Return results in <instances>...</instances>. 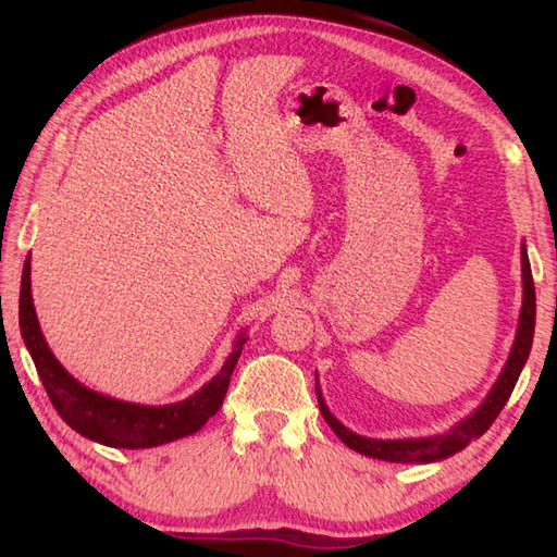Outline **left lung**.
<instances>
[{
	"instance_id": "1",
	"label": "left lung",
	"mask_w": 557,
	"mask_h": 557,
	"mask_svg": "<svg viewBox=\"0 0 557 557\" xmlns=\"http://www.w3.org/2000/svg\"><path fill=\"white\" fill-rule=\"evenodd\" d=\"M522 277H524V301H522V315H519V327H517V337H515V347L510 351V359H507L505 369L498 377V383L493 385L491 395L486 401L471 413L469 419L455 425L447 435H435V437H423V441H373V437H363L351 433L345 429L333 413L327 411L323 395L318 393V407H321L323 419L327 421L330 429L337 433V437L347 447L357 449V453L366 457H375V459H385V461H437L445 459L449 455L459 453L461 447H467L471 441H476L483 433H486L493 421L498 419V413L503 411L505 401L510 399L512 389L517 385V377L522 373L524 363L529 359L531 351V342H534V325H536V289H534V277H531V265L527 258V248H522Z\"/></svg>"
}]
</instances>
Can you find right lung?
I'll list each match as a JSON object with an SVG mask.
<instances>
[{"label":"right lung","instance_id":"obj_1","mask_svg":"<svg viewBox=\"0 0 557 557\" xmlns=\"http://www.w3.org/2000/svg\"><path fill=\"white\" fill-rule=\"evenodd\" d=\"M18 325L23 342H26L35 369H38V375L45 385V393L50 397L59 417L83 437L126 449L164 445L176 441V437L191 435L198 429H203L206 421L215 417L218 409L222 407L232 371L242 357L246 342V337L242 335L220 373L208 385L200 387L196 395L168 407H144L92 393V389L74 381L62 369V363L52 357V351L40 333L38 315H35L30 297V258H26V263H23L21 275Z\"/></svg>","mask_w":557,"mask_h":557}]
</instances>
